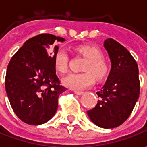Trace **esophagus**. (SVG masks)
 Instances as JSON below:
<instances>
[{"mask_svg":"<svg viewBox=\"0 0 147 147\" xmlns=\"http://www.w3.org/2000/svg\"><path fill=\"white\" fill-rule=\"evenodd\" d=\"M74 92H75L77 95H82V94H83V92H81V91H75Z\"/></svg>","mask_w":147,"mask_h":147,"instance_id":"obj_1","label":"esophagus"}]
</instances>
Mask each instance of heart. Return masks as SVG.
<instances>
[{
  "label": "heart",
  "instance_id": "b5f03b06",
  "mask_svg": "<svg viewBox=\"0 0 147 147\" xmlns=\"http://www.w3.org/2000/svg\"><path fill=\"white\" fill-rule=\"evenodd\" d=\"M77 52L87 59L82 67V74H70L63 79L64 85L68 88L79 91L92 86L94 78L101 81L109 73V65L102 59L103 54L97 47L81 45L76 47ZM69 54L64 48H59L54 55L55 69L60 74H65L68 70Z\"/></svg>",
  "mask_w": 147,
  "mask_h": 147
}]
</instances>
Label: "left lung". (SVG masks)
Instances as JSON below:
<instances>
[{"mask_svg": "<svg viewBox=\"0 0 147 147\" xmlns=\"http://www.w3.org/2000/svg\"><path fill=\"white\" fill-rule=\"evenodd\" d=\"M111 60L106 82L96 92L99 100L88 110L90 119L103 128H114L130 116L140 94L138 66L130 52L112 38L104 42Z\"/></svg>", "mask_w": 147, "mask_h": 147, "instance_id": "obj_1", "label": "left lung"}]
</instances>
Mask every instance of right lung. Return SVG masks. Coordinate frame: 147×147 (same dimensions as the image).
Listing matches in <instances>:
<instances>
[{
    "label": "right lung",
    "instance_id": "right-lung-1",
    "mask_svg": "<svg viewBox=\"0 0 147 147\" xmlns=\"http://www.w3.org/2000/svg\"><path fill=\"white\" fill-rule=\"evenodd\" d=\"M62 37L43 33L32 37L11 58L5 75V90L12 109L20 120L39 125L49 121L58 108L59 95L66 91L55 73L54 55L47 49Z\"/></svg>",
    "mask_w": 147,
    "mask_h": 147
}]
</instances>
